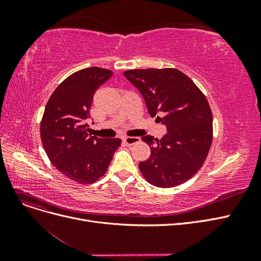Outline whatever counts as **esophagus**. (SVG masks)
Instances as JSON below:
<instances>
[{
	"label": "esophagus",
	"instance_id": "34e87169",
	"mask_svg": "<svg viewBox=\"0 0 261 261\" xmlns=\"http://www.w3.org/2000/svg\"><path fill=\"white\" fill-rule=\"evenodd\" d=\"M139 140H140L139 137H124V138H123L124 144L127 145V146L135 145V144L139 143Z\"/></svg>",
	"mask_w": 261,
	"mask_h": 261
}]
</instances>
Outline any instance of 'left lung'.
I'll return each mask as SVG.
<instances>
[{"label": "left lung", "instance_id": "1", "mask_svg": "<svg viewBox=\"0 0 261 261\" xmlns=\"http://www.w3.org/2000/svg\"><path fill=\"white\" fill-rule=\"evenodd\" d=\"M124 76L143 94L150 116L167 126L161 139L141 137L151 153L139 162L150 184L170 188L200 170L212 143V112L195 83L176 68L129 69ZM162 116V118L160 116Z\"/></svg>", "mask_w": 261, "mask_h": 261}]
</instances>
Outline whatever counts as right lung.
<instances>
[{
    "label": "right lung",
    "mask_w": 261,
    "mask_h": 261,
    "mask_svg": "<svg viewBox=\"0 0 261 261\" xmlns=\"http://www.w3.org/2000/svg\"><path fill=\"white\" fill-rule=\"evenodd\" d=\"M113 75L111 70L88 67L68 76L45 106L40 135L45 153L63 175L80 184L103 176L120 138H98L88 134L93 94Z\"/></svg>",
    "instance_id": "right-lung-1"
}]
</instances>
